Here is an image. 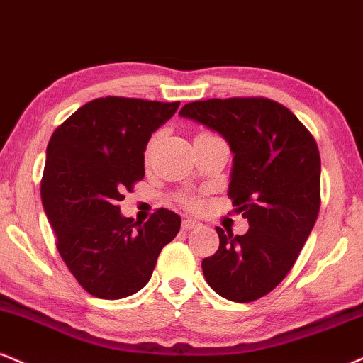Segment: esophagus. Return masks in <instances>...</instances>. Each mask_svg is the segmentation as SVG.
<instances>
[{
	"label": "esophagus",
	"instance_id": "esophagus-1",
	"mask_svg": "<svg viewBox=\"0 0 363 363\" xmlns=\"http://www.w3.org/2000/svg\"><path fill=\"white\" fill-rule=\"evenodd\" d=\"M199 226H201V221L194 220V218H184V220H182V228H184V230L199 228Z\"/></svg>",
	"mask_w": 363,
	"mask_h": 363
}]
</instances>
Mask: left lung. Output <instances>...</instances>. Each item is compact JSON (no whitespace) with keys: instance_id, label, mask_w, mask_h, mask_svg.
<instances>
[{"instance_id":"1","label":"left lung","mask_w":363,"mask_h":363,"mask_svg":"<svg viewBox=\"0 0 363 363\" xmlns=\"http://www.w3.org/2000/svg\"><path fill=\"white\" fill-rule=\"evenodd\" d=\"M179 116L220 133L233 154L228 196L250 226L245 235L216 228L220 247L201 267L216 294L250 303L282 282L316 223L318 145L294 113L272 99L193 101Z\"/></svg>"}]
</instances>
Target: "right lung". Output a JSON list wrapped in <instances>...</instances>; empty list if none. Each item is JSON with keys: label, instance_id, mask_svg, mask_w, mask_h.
<instances>
[{"label": "right lung", "instance_id": "obj_1", "mask_svg": "<svg viewBox=\"0 0 363 363\" xmlns=\"http://www.w3.org/2000/svg\"><path fill=\"white\" fill-rule=\"evenodd\" d=\"M179 101L93 99L52 133L42 177V204L57 248L72 276L99 299L128 298L150 281L181 216L157 209L147 223L121 215L118 201L145 176L152 133Z\"/></svg>", "mask_w": 363, "mask_h": 363}]
</instances>
